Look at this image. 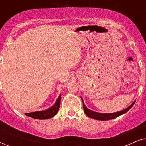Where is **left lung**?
<instances>
[{
    "instance_id": "1",
    "label": "left lung",
    "mask_w": 146,
    "mask_h": 146,
    "mask_svg": "<svg viewBox=\"0 0 146 146\" xmlns=\"http://www.w3.org/2000/svg\"><path fill=\"white\" fill-rule=\"evenodd\" d=\"M81 100H82V101L84 111V113H86V115L87 116H88L89 117H91V118H92V119H97V120H101V121H106V120H109V119H114V118H115V117H118V116H119V115H121L123 114V113H126L127 111L133 106V104H134L135 102V100L130 106H129L126 108L124 110H123L117 111V112H114V113H104L96 112V111H92V110H91L88 109L86 106L85 104H84V100L82 97H81Z\"/></svg>"
}]
</instances>
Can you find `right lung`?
Segmentation results:
<instances>
[{
	"label": "right lung",
	"mask_w": 146,
	"mask_h": 146,
	"mask_svg": "<svg viewBox=\"0 0 146 146\" xmlns=\"http://www.w3.org/2000/svg\"><path fill=\"white\" fill-rule=\"evenodd\" d=\"M60 100L61 94H60L58 98L56 100V102L54 104L53 106L50 107L49 108L43 111H35V112L31 113H25V115L29 117L38 119H48L51 118V117L54 116L55 115H56L58 111L60 104Z\"/></svg>",
	"instance_id": "obj_1"
}]
</instances>
